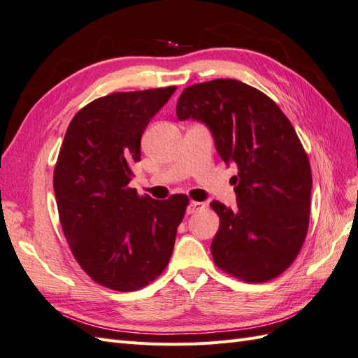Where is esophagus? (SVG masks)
I'll list each match as a JSON object with an SVG mask.
<instances>
[{
  "mask_svg": "<svg viewBox=\"0 0 358 358\" xmlns=\"http://www.w3.org/2000/svg\"><path fill=\"white\" fill-rule=\"evenodd\" d=\"M204 208V204L203 203H198V201H190V203L187 204V208H186V213L187 215H194L196 213L198 210Z\"/></svg>",
  "mask_w": 358,
  "mask_h": 358,
  "instance_id": "1",
  "label": "esophagus"
}]
</instances>
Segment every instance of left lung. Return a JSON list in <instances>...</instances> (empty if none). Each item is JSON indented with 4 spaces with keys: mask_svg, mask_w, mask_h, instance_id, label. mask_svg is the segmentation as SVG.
<instances>
[{
    "mask_svg": "<svg viewBox=\"0 0 358 358\" xmlns=\"http://www.w3.org/2000/svg\"><path fill=\"white\" fill-rule=\"evenodd\" d=\"M180 121L204 122L225 163L237 164V208L213 201L217 268L246 282L269 281L299 254L310 221L311 169L295 128L263 92L231 78L189 86Z\"/></svg>",
    "mask_w": 358,
    "mask_h": 358,
    "instance_id": "8db88e82",
    "label": "left lung"
}]
</instances>
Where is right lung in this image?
I'll list each match as a JSON object with an SVG mask.
<instances>
[{
  "instance_id": "obj_1",
  "label": "right lung",
  "mask_w": 358,
  "mask_h": 358,
  "mask_svg": "<svg viewBox=\"0 0 358 358\" xmlns=\"http://www.w3.org/2000/svg\"><path fill=\"white\" fill-rule=\"evenodd\" d=\"M177 86L116 92L72 117L54 168L59 217L76 260L104 287L133 292L168 266L189 201L130 187L141 139Z\"/></svg>"
}]
</instances>
